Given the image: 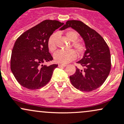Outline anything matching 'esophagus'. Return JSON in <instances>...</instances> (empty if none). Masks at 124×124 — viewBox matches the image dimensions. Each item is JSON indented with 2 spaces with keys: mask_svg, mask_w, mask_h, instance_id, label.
Here are the masks:
<instances>
[{
  "mask_svg": "<svg viewBox=\"0 0 124 124\" xmlns=\"http://www.w3.org/2000/svg\"><path fill=\"white\" fill-rule=\"evenodd\" d=\"M59 66H62V67H66L67 65L66 64H59Z\"/></svg>",
  "mask_w": 124,
  "mask_h": 124,
  "instance_id": "esophagus-1",
  "label": "esophagus"
}]
</instances>
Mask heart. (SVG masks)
Returning <instances> with one entry per match:
<instances>
[{"label":"heart","instance_id":"heart-1","mask_svg":"<svg viewBox=\"0 0 124 124\" xmlns=\"http://www.w3.org/2000/svg\"><path fill=\"white\" fill-rule=\"evenodd\" d=\"M58 33H54L50 36L47 41V47L49 51L53 52L56 49V40L58 37ZM66 37L72 42V46L78 54H82L85 50L84 45L81 42L77 41L78 39V34L75 31H68L65 34ZM77 58V54L74 50L68 51L58 50L53 54L54 61L60 63H68Z\"/></svg>","mask_w":124,"mask_h":124}]
</instances>
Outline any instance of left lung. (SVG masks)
I'll use <instances>...</instances> for the list:
<instances>
[{"instance_id":"8db88e82","label":"left lung","mask_w":124,"mask_h":124,"mask_svg":"<svg viewBox=\"0 0 124 124\" xmlns=\"http://www.w3.org/2000/svg\"><path fill=\"white\" fill-rule=\"evenodd\" d=\"M71 27L79 34L84 41L86 50L83 58L77 63L84 66V70L77 68L70 77L74 87L82 92H92L103 84L111 68L109 47L103 37L83 22L69 20L61 30Z\"/></svg>"}]
</instances>
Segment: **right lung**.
<instances>
[{"mask_svg": "<svg viewBox=\"0 0 124 124\" xmlns=\"http://www.w3.org/2000/svg\"><path fill=\"white\" fill-rule=\"evenodd\" d=\"M63 24L56 20H45L26 31L16 40L12 51L10 69L22 86L36 90L49 83L58 65L41 64L53 60L47 41L55 30Z\"/></svg>", "mask_w": 124, "mask_h": 124, "instance_id": "add662e5", "label": "right lung"}]
</instances>
